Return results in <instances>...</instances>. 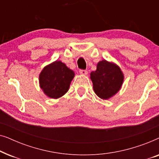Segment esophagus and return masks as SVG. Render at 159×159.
<instances>
[{
	"label": "esophagus",
	"instance_id": "esophagus-1",
	"mask_svg": "<svg viewBox=\"0 0 159 159\" xmlns=\"http://www.w3.org/2000/svg\"><path fill=\"white\" fill-rule=\"evenodd\" d=\"M80 74L82 75H88V71L86 70H80Z\"/></svg>",
	"mask_w": 159,
	"mask_h": 159
}]
</instances>
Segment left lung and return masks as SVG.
Instances as JSON below:
<instances>
[{
    "label": "left lung",
    "mask_w": 159,
    "mask_h": 159,
    "mask_svg": "<svg viewBox=\"0 0 159 159\" xmlns=\"http://www.w3.org/2000/svg\"><path fill=\"white\" fill-rule=\"evenodd\" d=\"M93 90L101 99L107 100L119 92L124 82V75L120 67L113 62L102 60L97 69L90 73Z\"/></svg>",
    "instance_id": "1"
}]
</instances>
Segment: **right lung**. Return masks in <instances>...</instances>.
Segmentation results:
<instances>
[{"instance_id":"1","label":"right lung","mask_w":159,"mask_h":159,"mask_svg":"<svg viewBox=\"0 0 159 159\" xmlns=\"http://www.w3.org/2000/svg\"><path fill=\"white\" fill-rule=\"evenodd\" d=\"M74 77L75 72L57 60L43 68L39 75V84L48 97L57 99L69 90Z\"/></svg>"}]
</instances>
